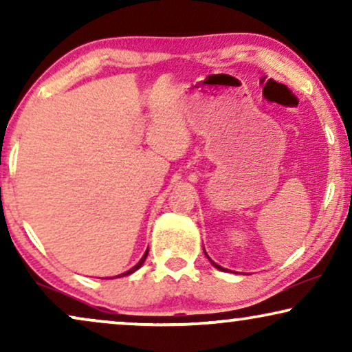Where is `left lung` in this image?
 I'll return each instance as SVG.
<instances>
[{
	"label": "left lung",
	"instance_id": "8db88e82",
	"mask_svg": "<svg viewBox=\"0 0 352 352\" xmlns=\"http://www.w3.org/2000/svg\"><path fill=\"white\" fill-rule=\"evenodd\" d=\"M210 261H211V259H210ZM211 264H213V266H214V267H218V269H219V271H226V269H224V267H221V266H218V264H216V263H213V261H211Z\"/></svg>",
	"mask_w": 352,
	"mask_h": 352
}]
</instances>
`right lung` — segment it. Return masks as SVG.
<instances>
[{
    "label": "right lung",
    "mask_w": 352,
    "mask_h": 352,
    "mask_svg": "<svg viewBox=\"0 0 352 352\" xmlns=\"http://www.w3.org/2000/svg\"><path fill=\"white\" fill-rule=\"evenodd\" d=\"M147 253H148V250H147V252H146V253H144V256L141 258V261H139V263L136 264V266H134V267H131V269H129V271H128V272H123V274H122V276H128V274H133L134 271H138V269L142 266V263H144V261H146V258H147ZM122 276H118V277H122Z\"/></svg>",
    "instance_id": "obj_1"
}]
</instances>
